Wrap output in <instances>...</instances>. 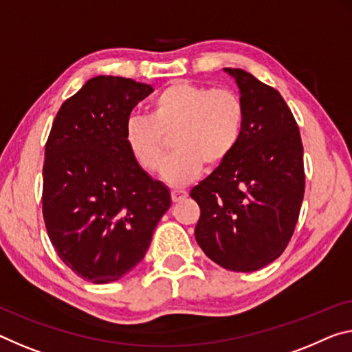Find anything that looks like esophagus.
<instances>
[{
	"mask_svg": "<svg viewBox=\"0 0 352 352\" xmlns=\"http://www.w3.org/2000/svg\"><path fill=\"white\" fill-rule=\"evenodd\" d=\"M170 197H172V202H182V200H185L188 197V192L180 191V189H174V191L170 192Z\"/></svg>",
	"mask_w": 352,
	"mask_h": 352,
	"instance_id": "1",
	"label": "esophagus"
}]
</instances>
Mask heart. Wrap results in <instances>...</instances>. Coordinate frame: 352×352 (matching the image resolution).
Masks as SVG:
<instances>
[{
	"instance_id": "heart-1",
	"label": "heart",
	"mask_w": 352,
	"mask_h": 352,
	"mask_svg": "<svg viewBox=\"0 0 352 352\" xmlns=\"http://www.w3.org/2000/svg\"><path fill=\"white\" fill-rule=\"evenodd\" d=\"M246 109L241 97L227 87L210 89L196 82L172 81L150 102L148 117L131 116L124 141L135 163L153 174L163 160L166 138L175 150L161 167L170 186L196 180L204 169L221 166L236 148Z\"/></svg>"
}]
</instances>
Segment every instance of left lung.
Listing matches in <instances>:
<instances>
[{"label":"left lung","instance_id":"1","mask_svg":"<svg viewBox=\"0 0 352 352\" xmlns=\"http://www.w3.org/2000/svg\"><path fill=\"white\" fill-rule=\"evenodd\" d=\"M226 72L241 91L246 119L233 153L191 189L200 206L194 233L214 263L250 272L280 256L293 236L305 191L304 147L274 87L246 70Z\"/></svg>","mask_w":352,"mask_h":352}]
</instances>
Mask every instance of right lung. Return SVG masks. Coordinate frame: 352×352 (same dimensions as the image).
Wrapping results in <instances>:
<instances>
[{
    "instance_id": "obj_1",
    "label": "right lung",
    "mask_w": 352,
    "mask_h": 352,
    "mask_svg": "<svg viewBox=\"0 0 352 352\" xmlns=\"http://www.w3.org/2000/svg\"><path fill=\"white\" fill-rule=\"evenodd\" d=\"M152 86L96 76L56 114L45 144L42 213L59 258L85 280L114 282L144 258L170 192L125 146V124Z\"/></svg>"
}]
</instances>
